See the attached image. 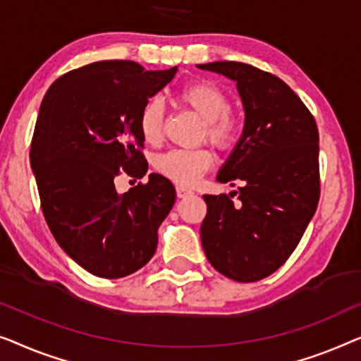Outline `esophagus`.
Segmentation results:
<instances>
[{
  "label": "esophagus",
  "mask_w": 361,
  "mask_h": 361,
  "mask_svg": "<svg viewBox=\"0 0 361 361\" xmlns=\"http://www.w3.org/2000/svg\"><path fill=\"white\" fill-rule=\"evenodd\" d=\"M190 195H192L191 190H188V188H185V186H176V196L178 197H186Z\"/></svg>",
  "instance_id": "esophagus-1"
}]
</instances>
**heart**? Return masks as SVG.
I'll list each match as a JSON object with an SVG mask.
<instances>
[{
    "label": "heart",
    "instance_id": "b5f03b06",
    "mask_svg": "<svg viewBox=\"0 0 361 361\" xmlns=\"http://www.w3.org/2000/svg\"><path fill=\"white\" fill-rule=\"evenodd\" d=\"M181 103L206 121L204 135L219 150H229L235 145L242 132V123L231 111V98L224 90L207 80L192 81L180 90ZM165 111L159 99H150L140 111L139 129L144 140L150 145L164 139ZM212 154L207 149H173L155 159V169L165 178L180 186L195 185L212 165Z\"/></svg>",
    "mask_w": 361,
    "mask_h": 361
}]
</instances>
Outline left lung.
I'll return each instance as SVG.
<instances>
[{"label": "left lung", "instance_id": "obj_1", "mask_svg": "<svg viewBox=\"0 0 361 361\" xmlns=\"http://www.w3.org/2000/svg\"><path fill=\"white\" fill-rule=\"evenodd\" d=\"M201 70L237 81L245 126L217 181L232 192L204 195L201 243L207 260L233 281L275 273L298 247L317 209L319 130L301 98L275 75L242 62H212Z\"/></svg>", "mask_w": 361, "mask_h": 361}]
</instances>
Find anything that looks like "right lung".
Returning <instances> with one entry per match:
<instances>
[{
  "label": "right lung",
  "instance_id": "right-lung-1",
  "mask_svg": "<svg viewBox=\"0 0 361 361\" xmlns=\"http://www.w3.org/2000/svg\"><path fill=\"white\" fill-rule=\"evenodd\" d=\"M176 70L94 62L54 81L40 104L30 144L40 207L59 245L91 275L128 276L157 250L173 185L152 173L119 195L116 178L147 173L139 116Z\"/></svg>",
  "mask_w": 361,
  "mask_h": 361
}]
</instances>
